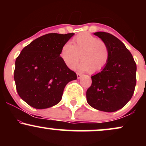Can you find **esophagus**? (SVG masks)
I'll use <instances>...</instances> for the list:
<instances>
[{
  "mask_svg": "<svg viewBox=\"0 0 146 146\" xmlns=\"http://www.w3.org/2000/svg\"><path fill=\"white\" fill-rule=\"evenodd\" d=\"M81 77H82V74H80V73H77V78H78V79L81 78Z\"/></svg>",
  "mask_w": 146,
  "mask_h": 146,
  "instance_id": "34e87169",
  "label": "esophagus"
}]
</instances>
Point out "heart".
I'll return each mask as SVG.
<instances>
[{"label":"heart","instance_id":"obj_1","mask_svg":"<svg viewBox=\"0 0 146 146\" xmlns=\"http://www.w3.org/2000/svg\"><path fill=\"white\" fill-rule=\"evenodd\" d=\"M60 57L69 68H74L80 60V71L97 73L106 67L110 58L108 45L103 40L88 33H82L72 40V44L66 43L60 51Z\"/></svg>","mask_w":146,"mask_h":146}]
</instances>
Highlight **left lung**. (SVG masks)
<instances>
[{
    "instance_id": "8db88e82",
    "label": "left lung",
    "mask_w": 146,
    "mask_h": 146,
    "mask_svg": "<svg viewBox=\"0 0 146 146\" xmlns=\"http://www.w3.org/2000/svg\"><path fill=\"white\" fill-rule=\"evenodd\" d=\"M106 42L110 58L106 67L91 77L86 91L90 106L104 112L121 109L130 101L136 86L137 65L131 53L122 42L109 33H94Z\"/></svg>"
}]
</instances>
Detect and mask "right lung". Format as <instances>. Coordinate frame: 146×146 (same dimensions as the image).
<instances>
[{"instance_id":"1","label":"right lung","mask_w":146,"mask_h":146,"mask_svg":"<svg viewBox=\"0 0 146 146\" xmlns=\"http://www.w3.org/2000/svg\"><path fill=\"white\" fill-rule=\"evenodd\" d=\"M75 33H48L31 42L15 62L16 90L29 106L44 109L60 102L66 85L77 75L60 57L62 46Z\"/></svg>"}]
</instances>
